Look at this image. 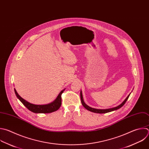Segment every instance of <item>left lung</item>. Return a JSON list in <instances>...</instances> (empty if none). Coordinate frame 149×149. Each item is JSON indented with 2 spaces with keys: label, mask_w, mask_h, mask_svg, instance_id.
<instances>
[{
  "label": "left lung",
  "mask_w": 149,
  "mask_h": 149,
  "mask_svg": "<svg viewBox=\"0 0 149 149\" xmlns=\"http://www.w3.org/2000/svg\"><path fill=\"white\" fill-rule=\"evenodd\" d=\"M130 93L126 97V98L125 99V100L123 101V102L120 104L119 105L116 107H114V108H109V109H96V108H91L90 107H89L88 105H87L85 102L84 101V99H83V96H82V91H81V92H80V96H81V103L82 104V105L84 106V107L87 110L91 111V112H94V113H108V112H112V111H116V110H118L119 109H120V108H122L124 105L126 103V102L127 101V100H128V98L130 95Z\"/></svg>",
  "instance_id": "obj_1"
}]
</instances>
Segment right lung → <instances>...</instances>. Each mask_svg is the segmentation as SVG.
<instances>
[{
    "label": "right lung",
    "mask_w": 149,
    "mask_h": 149,
    "mask_svg": "<svg viewBox=\"0 0 149 149\" xmlns=\"http://www.w3.org/2000/svg\"><path fill=\"white\" fill-rule=\"evenodd\" d=\"M65 89L62 90L59 94L58 95L57 97L56 100L53 101L52 102L45 104V105H34L31 104L23 98H22L17 92L15 88V92L17 96V97L20 101V102L30 111L36 113H52L57 111L61 105V94L64 91Z\"/></svg>",
    "instance_id": "obj_1"
}]
</instances>
